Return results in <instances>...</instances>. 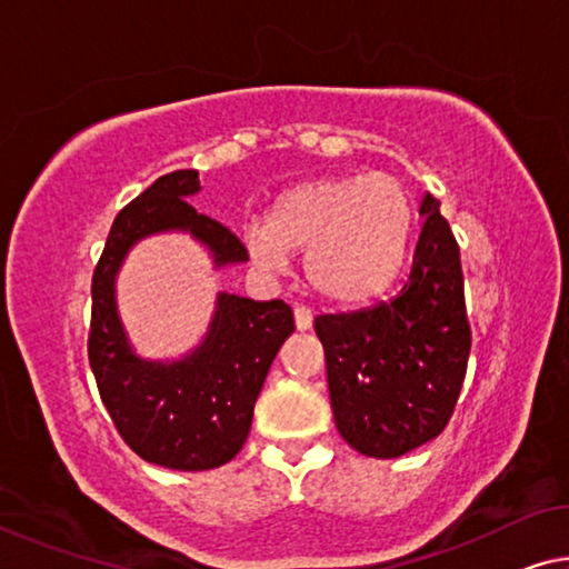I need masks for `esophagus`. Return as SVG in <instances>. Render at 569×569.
Segmentation results:
<instances>
[{
  "label": "esophagus",
  "mask_w": 569,
  "mask_h": 569,
  "mask_svg": "<svg viewBox=\"0 0 569 569\" xmlns=\"http://www.w3.org/2000/svg\"><path fill=\"white\" fill-rule=\"evenodd\" d=\"M293 319H296V329L299 331H309L313 327V311L306 309V306H296Z\"/></svg>",
  "instance_id": "esophagus-1"
}]
</instances>
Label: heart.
<instances>
[{"label":"heart","mask_w":569,"mask_h":569,"mask_svg":"<svg viewBox=\"0 0 569 569\" xmlns=\"http://www.w3.org/2000/svg\"><path fill=\"white\" fill-rule=\"evenodd\" d=\"M412 230V197L390 174L323 177L286 189L263 224L242 230L258 268L283 270L303 252L306 278L323 299L359 303L392 281Z\"/></svg>","instance_id":"heart-1"}]
</instances>
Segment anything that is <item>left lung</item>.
Instances as JSON below:
<instances>
[{"label": "left lung", "instance_id": "8db88e82", "mask_svg": "<svg viewBox=\"0 0 569 569\" xmlns=\"http://www.w3.org/2000/svg\"><path fill=\"white\" fill-rule=\"evenodd\" d=\"M420 218L410 276L395 299L313 321L333 422L369 458L405 456L443 432L471 355L461 252L430 192Z\"/></svg>", "mask_w": 569, "mask_h": 569}]
</instances>
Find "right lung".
Returning <instances> with one entry per match:
<instances>
[{"label":"right lung","instance_id":"obj_1","mask_svg":"<svg viewBox=\"0 0 569 569\" xmlns=\"http://www.w3.org/2000/svg\"><path fill=\"white\" fill-rule=\"evenodd\" d=\"M200 189L194 169H179L126 204L90 288L88 359L106 410L133 453L174 471H210L240 453L268 369L296 329L291 306L281 299L218 293L204 339L189 355L159 362L133 351L116 303V276L139 240L187 232L210 252L214 268L248 260L246 246L224 224L187 202Z\"/></svg>","mask_w":569,"mask_h":569}]
</instances>
